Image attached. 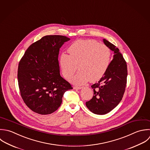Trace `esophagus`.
Instances as JSON below:
<instances>
[{"instance_id": "obj_1", "label": "esophagus", "mask_w": 150, "mask_h": 150, "mask_svg": "<svg viewBox=\"0 0 150 150\" xmlns=\"http://www.w3.org/2000/svg\"><path fill=\"white\" fill-rule=\"evenodd\" d=\"M82 88V87H80V86H74V89H76V90H79V89H81Z\"/></svg>"}]
</instances>
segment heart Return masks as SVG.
Returning a JSON list of instances; mask_svg holds the SVG:
<instances>
[{"mask_svg":"<svg viewBox=\"0 0 150 150\" xmlns=\"http://www.w3.org/2000/svg\"><path fill=\"white\" fill-rule=\"evenodd\" d=\"M68 51L70 55H61L59 66L63 76L68 79L79 65L80 71L70 80L75 85H83L89 80L92 82L100 80L111 61L109 48L94 40H78L70 45Z\"/></svg>","mask_w":150,"mask_h":150,"instance_id":"heart-1","label":"heart"}]
</instances>
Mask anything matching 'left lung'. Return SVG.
<instances>
[{
  "label": "left lung",
  "instance_id": "left-lung-1",
  "mask_svg": "<svg viewBox=\"0 0 150 150\" xmlns=\"http://www.w3.org/2000/svg\"><path fill=\"white\" fill-rule=\"evenodd\" d=\"M103 42L114 52L113 59L100 81L91 86L93 96L86 102L92 113L105 115L115 108L122 100L127 83L126 62L119 50L115 45L103 39Z\"/></svg>",
  "mask_w": 150,
  "mask_h": 150
}]
</instances>
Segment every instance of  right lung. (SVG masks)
Wrapping results in <instances>:
<instances>
[{
  "instance_id": "1",
  "label": "right lung",
  "mask_w": 150,
  "mask_h": 150,
  "mask_svg": "<svg viewBox=\"0 0 150 150\" xmlns=\"http://www.w3.org/2000/svg\"><path fill=\"white\" fill-rule=\"evenodd\" d=\"M70 40L59 35H45L33 43L20 59L17 72L21 96L32 111L42 115L56 111L64 93L73 89L61 76L59 48Z\"/></svg>"
}]
</instances>
